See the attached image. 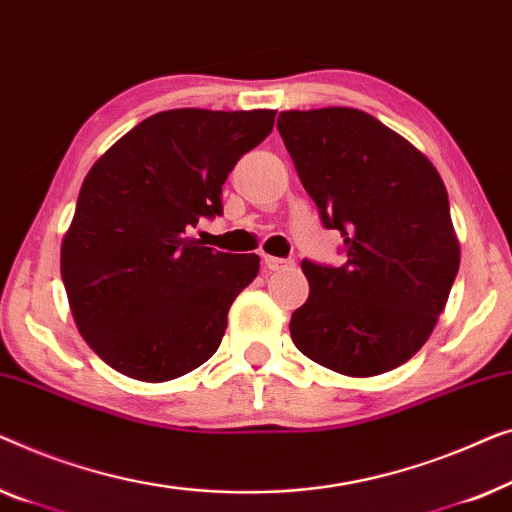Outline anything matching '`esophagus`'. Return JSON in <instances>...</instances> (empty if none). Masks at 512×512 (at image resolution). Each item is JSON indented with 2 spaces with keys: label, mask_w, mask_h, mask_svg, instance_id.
I'll list each match as a JSON object with an SVG mask.
<instances>
[{
  "label": "esophagus",
  "mask_w": 512,
  "mask_h": 512,
  "mask_svg": "<svg viewBox=\"0 0 512 512\" xmlns=\"http://www.w3.org/2000/svg\"><path fill=\"white\" fill-rule=\"evenodd\" d=\"M264 264H266V269H269V271H285V269H292V266H294L292 259L271 257V255L264 257Z\"/></svg>",
  "instance_id": "34e87169"
}]
</instances>
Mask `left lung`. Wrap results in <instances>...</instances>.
Segmentation results:
<instances>
[{"mask_svg": "<svg viewBox=\"0 0 512 512\" xmlns=\"http://www.w3.org/2000/svg\"><path fill=\"white\" fill-rule=\"evenodd\" d=\"M278 132L348 253L338 269L301 262L311 292L292 313L294 345L350 378L397 369L427 343L459 271L441 174L401 134L348 106L283 111Z\"/></svg>", "mask_w": 512, "mask_h": 512, "instance_id": "1", "label": "left lung"}]
</instances>
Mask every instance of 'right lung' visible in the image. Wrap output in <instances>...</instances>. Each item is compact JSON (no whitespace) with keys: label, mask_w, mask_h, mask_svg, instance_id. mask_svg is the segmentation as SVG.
<instances>
[{"label":"right lung","mask_w":512,"mask_h":512,"mask_svg":"<svg viewBox=\"0 0 512 512\" xmlns=\"http://www.w3.org/2000/svg\"><path fill=\"white\" fill-rule=\"evenodd\" d=\"M273 120L271 109L162 111L92 164L60 271L85 343L122 376L167 383L218 350L259 257L213 253L190 232L222 213L229 171Z\"/></svg>","instance_id":"1"}]
</instances>
